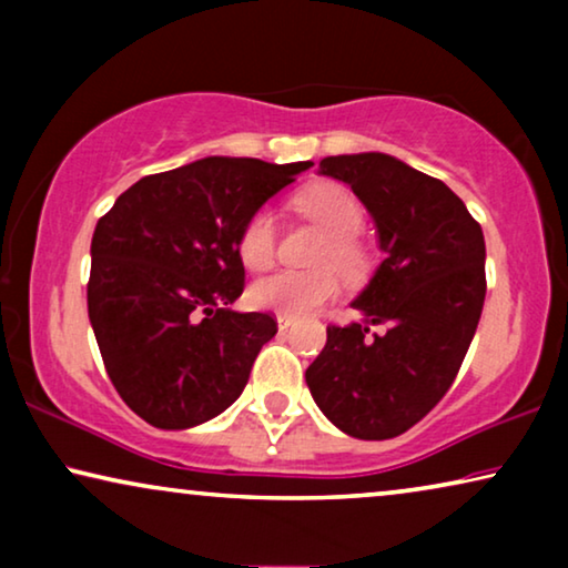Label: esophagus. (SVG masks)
I'll use <instances>...</instances> for the list:
<instances>
[{"label":"esophagus","mask_w":568,"mask_h":568,"mask_svg":"<svg viewBox=\"0 0 568 568\" xmlns=\"http://www.w3.org/2000/svg\"><path fill=\"white\" fill-rule=\"evenodd\" d=\"M276 323H278V331H286V328H290V325L294 323V317H290V315H278Z\"/></svg>","instance_id":"esophagus-1"}]
</instances>
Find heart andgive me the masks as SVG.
Returning <instances> with one entry per match:
<instances>
[{
	"label": "heart",
	"mask_w": 568,
	"mask_h": 568,
	"mask_svg": "<svg viewBox=\"0 0 568 568\" xmlns=\"http://www.w3.org/2000/svg\"><path fill=\"white\" fill-rule=\"evenodd\" d=\"M292 206L302 216L313 220L317 227L328 232L315 271H276L251 284L247 297L258 310H271L276 315L300 317L325 305L338 292V270L346 282H356L367 274L369 251L362 243L364 209L359 199L341 183H315L302 189L292 199ZM237 255L251 271L268 268L276 258V222L268 209H258L247 216L237 235ZM333 267L337 270L332 271Z\"/></svg>",
	"instance_id": "heart-1"
}]
</instances>
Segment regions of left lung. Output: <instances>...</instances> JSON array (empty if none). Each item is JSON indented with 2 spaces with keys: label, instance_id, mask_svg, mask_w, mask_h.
Listing matches in <instances>:
<instances>
[{
  "label": "left lung",
  "instance_id": "left-lung-1",
  "mask_svg": "<svg viewBox=\"0 0 568 568\" xmlns=\"http://www.w3.org/2000/svg\"><path fill=\"white\" fill-rule=\"evenodd\" d=\"M375 216L385 258L354 300L359 323L328 325L305 372L325 416L356 439H393L453 387L486 297L480 224L439 178L390 154L321 160ZM377 324L384 331L372 334Z\"/></svg>",
  "mask_w": 568,
  "mask_h": 568
}]
</instances>
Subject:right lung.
<instances>
[{"instance_id":"add662e5","label":"right lung","mask_w":568,"mask_h":568,"mask_svg":"<svg viewBox=\"0 0 568 568\" xmlns=\"http://www.w3.org/2000/svg\"><path fill=\"white\" fill-rule=\"evenodd\" d=\"M313 162L206 158L144 175L92 235L88 313L123 403L158 429H189L232 406L271 313L230 310L245 290L237 235L263 201Z\"/></svg>"}]
</instances>
